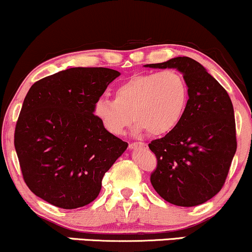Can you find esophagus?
I'll return each mask as SVG.
<instances>
[{
	"label": "esophagus",
	"mask_w": 252,
	"mask_h": 252,
	"mask_svg": "<svg viewBox=\"0 0 252 252\" xmlns=\"http://www.w3.org/2000/svg\"><path fill=\"white\" fill-rule=\"evenodd\" d=\"M136 147H146V143L143 142H134V143H130L129 144V148L130 149H134Z\"/></svg>",
	"instance_id": "esophagus-1"
}]
</instances>
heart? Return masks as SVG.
Segmentation results:
<instances>
[{
  "label": "heart",
  "instance_id": "b5f03b06",
  "mask_svg": "<svg viewBox=\"0 0 252 252\" xmlns=\"http://www.w3.org/2000/svg\"><path fill=\"white\" fill-rule=\"evenodd\" d=\"M189 100V86L180 72L136 74L118 85L115 99L99 98L94 106V116L112 135H122L134 121L137 130L149 135L169 132L184 116Z\"/></svg>",
  "mask_w": 252,
  "mask_h": 252
}]
</instances>
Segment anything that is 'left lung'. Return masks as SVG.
<instances>
[{
  "label": "left lung",
  "mask_w": 252,
  "mask_h": 252,
  "mask_svg": "<svg viewBox=\"0 0 252 252\" xmlns=\"http://www.w3.org/2000/svg\"><path fill=\"white\" fill-rule=\"evenodd\" d=\"M146 67L176 68L189 86L180 122L149 143L158 158L150 182L161 198L176 206L204 204L224 186L237 149L232 102L226 90L192 58H173Z\"/></svg>",
  "instance_id": "1"
}]
</instances>
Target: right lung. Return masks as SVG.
<instances>
[{"mask_svg": "<svg viewBox=\"0 0 252 252\" xmlns=\"http://www.w3.org/2000/svg\"><path fill=\"white\" fill-rule=\"evenodd\" d=\"M120 72L67 68L32 85L16 122L14 144L26 185L60 209L97 198L104 174L128 143L106 131L94 103Z\"/></svg>", "mask_w": 252, "mask_h": 252, "instance_id": "1", "label": "right lung"}]
</instances>
